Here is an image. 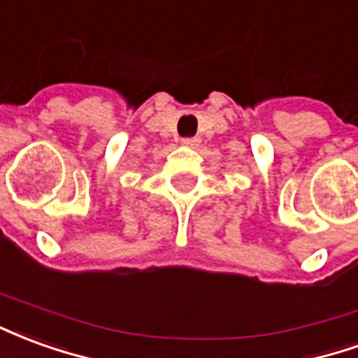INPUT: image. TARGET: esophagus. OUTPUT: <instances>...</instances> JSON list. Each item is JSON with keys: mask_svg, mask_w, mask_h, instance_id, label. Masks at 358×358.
Wrapping results in <instances>:
<instances>
[{"mask_svg": "<svg viewBox=\"0 0 358 358\" xmlns=\"http://www.w3.org/2000/svg\"><path fill=\"white\" fill-rule=\"evenodd\" d=\"M180 143L186 145V148H195V145L199 143V140H197V138H184V140H180Z\"/></svg>", "mask_w": 358, "mask_h": 358, "instance_id": "obj_1", "label": "esophagus"}]
</instances>
